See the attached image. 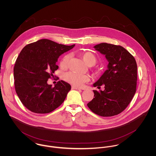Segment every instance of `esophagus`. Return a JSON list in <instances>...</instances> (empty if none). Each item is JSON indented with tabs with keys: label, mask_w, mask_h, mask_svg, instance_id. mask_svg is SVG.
Instances as JSON below:
<instances>
[{
	"label": "esophagus",
	"mask_w": 156,
	"mask_h": 156,
	"mask_svg": "<svg viewBox=\"0 0 156 156\" xmlns=\"http://www.w3.org/2000/svg\"><path fill=\"white\" fill-rule=\"evenodd\" d=\"M71 88H72V89H78V90L82 89L81 88H78V87H74V86H72Z\"/></svg>",
	"instance_id": "obj_1"
}]
</instances>
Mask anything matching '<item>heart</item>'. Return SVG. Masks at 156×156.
<instances>
[{
  "label": "heart",
  "instance_id": "1",
  "mask_svg": "<svg viewBox=\"0 0 156 156\" xmlns=\"http://www.w3.org/2000/svg\"><path fill=\"white\" fill-rule=\"evenodd\" d=\"M80 56L82 58L85 63L89 67H92L97 62L96 56L91 52L87 51L83 52L80 54ZM71 55H66L61 62V65L63 67H66L70 59ZM63 79L65 81L71 83L74 86L80 87L84 83L89 80V77L85 74H79L73 72H68L64 74Z\"/></svg>",
  "mask_w": 156,
  "mask_h": 156
}]
</instances>
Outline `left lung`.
I'll list each match as a JSON object with an SVG mask.
<instances>
[{"instance_id":"left-lung-1","label":"left lung","mask_w":156,"mask_h":156,"mask_svg":"<svg viewBox=\"0 0 156 156\" xmlns=\"http://www.w3.org/2000/svg\"><path fill=\"white\" fill-rule=\"evenodd\" d=\"M94 48L105 57L109 64L100 78L93 84L95 97L87 105L90 110L101 116H112L123 111L135 94L137 64L133 56L123 47L106 43Z\"/></svg>"}]
</instances>
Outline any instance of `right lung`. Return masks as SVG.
<instances>
[{
  "label": "right lung",
  "mask_w": 156,
  "mask_h": 156,
  "mask_svg": "<svg viewBox=\"0 0 156 156\" xmlns=\"http://www.w3.org/2000/svg\"><path fill=\"white\" fill-rule=\"evenodd\" d=\"M75 44H61L47 39L26 45L20 53L14 68L16 93L23 105L37 113H47L65 100L71 85L61 80L54 87L47 83L58 69L59 57Z\"/></svg>",
  "instance_id": "add662e5"
}]
</instances>
